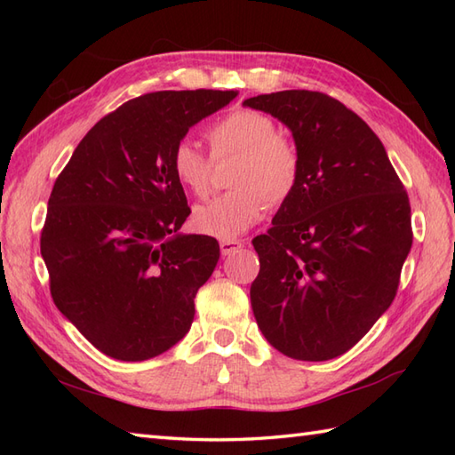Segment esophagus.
<instances>
[{
    "label": "esophagus",
    "instance_id": "34e87169",
    "mask_svg": "<svg viewBox=\"0 0 455 455\" xmlns=\"http://www.w3.org/2000/svg\"><path fill=\"white\" fill-rule=\"evenodd\" d=\"M244 243L243 240H220V254L222 256H230L235 252V250L243 248Z\"/></svg>",
    "mask_w": 455,
    "mask_h": 455
}]
</instances>
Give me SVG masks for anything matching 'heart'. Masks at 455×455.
Listing matches in <instances>:
<instances>
[{"label": "heart", "instance_id": "1", "mask_svg": "<svg viewBox=\"0 0 455 455\" xmlns=\"http://www.w3.org/2000/svg\"><path fill=\"white\" fill-rule=\"evenodd\" d=\"M212 156H236L230 189L193 209V225L203 235L230 240L262 219L266 203L277 207L297 188L301 154L267 115L236 109L207 131ZM172 170L180 186L203 197L211 188L212 160L196 142L181 140L172 154Z\"/></svg>", "mask_w": 455, "mask_h": 455}]
</instances>
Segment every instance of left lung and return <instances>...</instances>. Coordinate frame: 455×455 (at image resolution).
<instances>
[{
    "label": "left lung",
    "instance_id": "obj_1",
    "mask_svg": "<svg viewBox=\"0 0 455 455\" xmlns=\"http://www.w3.org/2000/svg\"><path fill=\"white\" fill-rule=\"evenodd\" d=\"M243 105L282 121L301 154L295 191L252 240L256 323L293 360H332L393 303L412 246L409 196L377 134L331 95L287 90Z\"/></svg>",
    "mask_w": 455,
    "mask_h": 455
}]
</instances>
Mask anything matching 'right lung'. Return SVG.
<instances>
[{"label":"right lung","mask_w":455,"mask_h":455,"mask_svg":"<svg viewBox=\"0 0 455 455\" xmlns=\"http://www.w3.org/2000/svg\"><path fill=\"white\" fill-rule=\"evenodd\" d=\"M238 92H154L95 123L58 176L41 254L54 305L121 362L164 354L189 332L219 243L181 235L189 217L172 154Z\"/></svg>","instance_id":"add662e5"}]
</instances>
